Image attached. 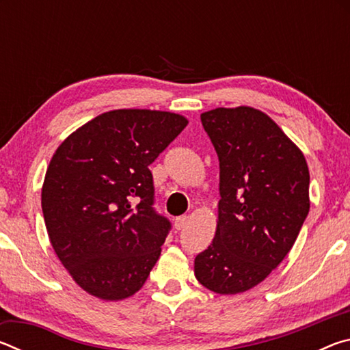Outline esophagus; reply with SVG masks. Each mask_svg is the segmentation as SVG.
Masks as SVG:
<instances>
[{"mask_svg": "<svg viewBox=\"0 0 350 350\" xmlns=\"http://www.w3.org/2000/svg\"><path fill=\"white\" fill-rule=\"evenodd\" d=\"M188 225V217L187 216H179L174 219V227L176 230H183Z\"/></svg>", "mask_w": 350, "mask_h": 350, "instance_id": "34e87169", "label": "esophagus"}]
</instances>
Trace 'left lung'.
Here are the masks:
<instances>
[{
  "label": "left lung",
  "instance_id": "1",
  "mask_svg": "<svg viewBox=\"0 0 350 350\" xmlns=\"http://www.w3.org/2000/svg\"><path fill=\"white\" fill-rule=\"evenodd\" d=\"M219 157L216 236L194 259L198 281L221 295L258 286L281 264L309 215V168L281 128L258 109L200 114Z\"/></svg>",
  "mask_w": 350,
  "mask_h": 350
}]
</instances>
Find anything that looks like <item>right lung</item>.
<instances>
[{
	"mask_svg": "<svg viewBox=\"0 0 350 350\" xmlns=\"http://www.w3.org/2000/svg\"><path fill=\"white\" fill-rule=\"evenodd\" d=\"M187 123L173 112L117 109L58 146L41 208L58 259L88 293L118 301L145 284L171 230L154 208L150 165Z\"/></svg>",
	"mask_w": 350,
	"mask_h": 350,
	"instance_id": "1",
	"label": "right lung"
}]
</instances>
